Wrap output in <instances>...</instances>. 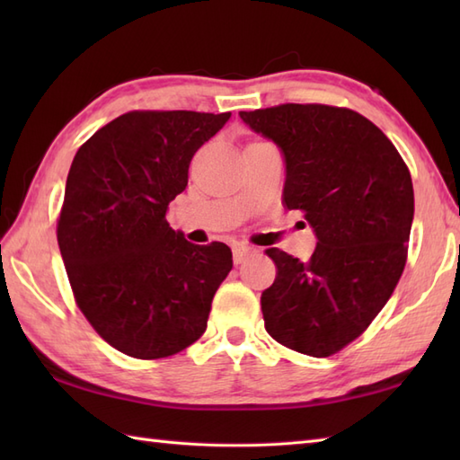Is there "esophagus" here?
I'll use <instances>...</instances> for the list:
<instances>
[{
  "label": "esophagus",
  "instance_id": "esophagus-1",
  "mask_svg": "<svg viewBox=\"0 0 460 460\" xmlns=\"http://www.w3.org/2000/svg\"><path fill=\"white\" fill-rule=\"evenodd\" d=\"M252 252H255V249L247 247L245 243H237V245H233V261H235L237 265H241V262H245Z\"/></svg>",
  "mask_w": 460,
  "mask_h": 460
}]
</instances>
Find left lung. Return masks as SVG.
<instances>
[{"instance_id": "8db88e82", "label": "left lung", "mask_w": 460, "mask_h": 460, "mask_svg": "<svg viewBox=\"0 0 460 460\" xmlns=\"http://www.w3.org/2000/svg\"><path fill=\"white\" fill-rule=\"evenodd\" d=\"M285 155L282 198L318 239L308 262L280 249L262 292L265 328L279 344L326 358L356 340L402 277L415 198L411 173L387 136L348 109L280 104L239 112Z\"/></svg>"}]
</instances>
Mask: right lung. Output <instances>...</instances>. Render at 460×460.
Instances as JSON below:
<instances>
[{"instance_id":"add662e5","label":"right lung","mask_w":460,"mask_h":460,"mask_svg":"<svg viewBox=\"0 0 460 460\" xmlns=\"http://www.w3.org/2000/svg\"><path fill=\"white\" fill-rule=\"evenodd\" d=\"M231 112H126L75 154L57 225L76 305L112 348L138 359L198 340L233 269L225 243L193 245L165 221L193 154Z\"/></svg>"}]
</instances>
